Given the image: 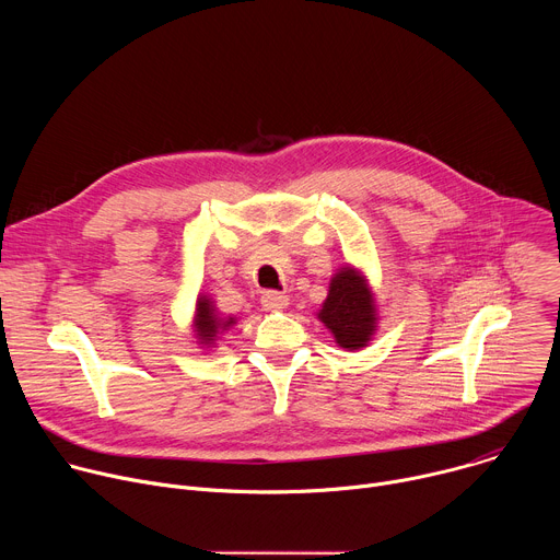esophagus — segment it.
Returning a JSON list of instances; mask_svg holds the SVG:
<instances>
[{
    "label": "esophagus",
    "mask_w": 560,
    "mask_h": 560,
    "mask_svg": "<svg viewBox=\"0 0 560 560\" xmlns=\"http://www.w3.org/2000/svg\"><path fill=\"white\" fill-rule=\"evenodd\" d=\"M288 294H283V292H277V290H266L264 294H261V305L266 307V310H281V307H285L288 305Z\"/></svg>",
    "instance_id": "34e87169"
}]
</instances>
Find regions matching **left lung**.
<instances>
[{
  "label": "left lung",
  "instance_id": "1",
  "mask_svg": "<svg viewBox=\"0 0 560 560\" xmlns=\"http://www.w3.org/2000/svg\"><path fill=\"white\" fill-rule=\"evenodd\" d=\"M318 318L330 328L341 348H365L376 328L374 299L365 285V279L352 268H343L339 275H335Z\"/></svg>",
  "mask_w": 560,
  "mask_h": 560
}]
</instances>
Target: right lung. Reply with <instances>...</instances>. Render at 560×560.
<instances>
[{"label": "right lung", "instance_id": "add662e5", "mask_svg": "<svg viewBox=\"0 0 560 560\" xmlns=\"http://www.w3.org/2000/svg\"><path fill=\"white\" fill-rule=\"evenodd\" d=\"M232 324H234V318H221V316L217 314V310H214V305H212L210 299L201 296V299L197 301L195 328H197L199 339H201L203 343H210V341L219 335V330H225V328L232 326Z\"/></svg>", "mask_w": 560, "mask_h": 560}]
</instances>
